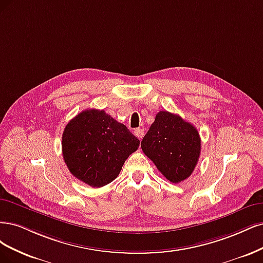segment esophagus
<instances>
[{"label": "esophagus", "mask_w": 263, "mask_h": 263, "mask_svg": "<svg viewBox=\"0 0 263 263\" xmlns=\"http://www.w3.org/2000/svg\"><path fill=\"white\" fill-rule=\"evenodd\" d=\"M134 134L137 135V138L139 139V140H142L143 139V137H144V130L143 129H135V131H134Z\"/></svg>", "instance_id": "34e87169"}]
</instances>
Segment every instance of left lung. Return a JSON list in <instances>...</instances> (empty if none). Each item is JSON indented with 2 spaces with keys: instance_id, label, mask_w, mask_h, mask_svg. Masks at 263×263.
I'll use <instances>...</instances> for the list:
<instances>
[{
  "instance_id": "obj_1",
  "label": "left lung",
  "mask_w": 263,
  "mask_h": 263,
  "mask_svg": "<svg viewBox=\"0 0 263 263\" xmlns=\"http://www.w3.org/2000/svg\"><path fill=\"white\" fill-rule=\"evenodd\" d=\"M141 147L166 179L178 183L187 179L197 166L201 139L198 130L181 117L159 111Z\"/></svg>"
}]
</instances>
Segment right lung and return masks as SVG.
<instances>
[{
	"instance_id": "obj_1",
	"label": "right lung",
	"mask_w": 263,
	"mask_h": 263,
	"mask_svg": "<svg viewBox=\"0 0 263 263\" xmlns=\"http://www.w3.org/2000/svg\"><path fill=\"white\" fill-rule=\"evenodd\" d=\"M140 141L104 110H84L66 124L62 154L70 173L94 188L115 180Z\"/></svg>"
}]
</instances>
